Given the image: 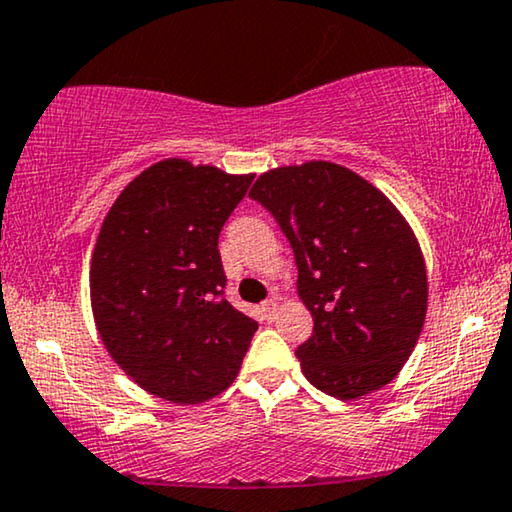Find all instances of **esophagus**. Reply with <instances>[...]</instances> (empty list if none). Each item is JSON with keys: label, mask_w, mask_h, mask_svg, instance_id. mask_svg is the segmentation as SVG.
I'll use <instances>...</instances> for the list:
<instances>
[{"label": "esophagus", "mask_w": 512, "mask_h": 512, "mask_svg": "<svg viewBox=\"0 0 512 512\" xmlns=\"http://www.w3.org/2000/svg\"><path fill=\"white\" fill-rule=\"evenodd\" d=\"M276 311H278V301L276 299H266L262 306H259V318L264 322H271L276 318Z\"/></svg>", "instance_id": "34e87169"}]
</instances>
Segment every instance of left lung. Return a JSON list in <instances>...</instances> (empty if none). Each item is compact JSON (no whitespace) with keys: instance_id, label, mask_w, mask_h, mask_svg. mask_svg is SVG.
<instances>
[{"instance_id":"left-lung-1","label":"left lung","mask_w":512,"mask_h":512,"mask_svg":"<svg viewBox=\"0 0 512 512\" xmlns=\"http://www.w3.org/2000/svg\"><path fill=\"white\" fill-rule=\"evenodd\" d=\"M290 241L313 336L297 348L308 383L359 399L397 378L427 315V266L397 206L334 162L278 167L255 181Z\"/></svg>"}]
</instances>
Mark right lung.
Segmentation results:
<instances>
[{
	"instance_id": "right-lung-1",
	"label": "right lung",
	"mask_w": 512,
	"mask_h": 512,
	"mask_svg": "<svg viewBox=\"0 0 512 512\" xmlns=\"http://www.w3.org/2000/svg\"><path fill=\"white\" fill-rule=\"evenodd\" d=\"M253 174L162 160L115 199L90 264L97 331L115 364L174 403L225 392L257 322L225 299L218 236Z\"/></svg>"
}]
</instances>
